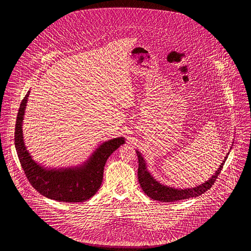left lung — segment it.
I'll use <instances>...</instances> for the list:
<instances>
[{
  "mask_svg": "<svg viewBox=\"0 0 251 251\" xmlns=\"http://www.w3.org/2000/svg\"><path fill=\"white\" fill-rule=\"evenodd\" d=\"M136 153L138 157V172H137L138 180H139L140 186L143 189L144 193L154 201H162V202H173L177 201L199 197L207 190H209L215 183L218 175L220 174L229 152L226 155L224 161L219 166L218 169L215 171V175H213L210 179L201 183V185H198L192 188H186V189H180V188L176 189L167 185H163L160 182H158L148 171L145 160L141 155V153L138 151H136Z\"/></svg>",
  "mask_w": 251,
  "mask_h": 251,
  "instance_id": "8db88e82",
  "label": "left lung"
}]
</instances>
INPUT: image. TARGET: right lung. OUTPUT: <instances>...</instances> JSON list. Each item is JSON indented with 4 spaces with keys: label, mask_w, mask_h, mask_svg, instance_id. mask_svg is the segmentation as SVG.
<instances>
[{
    "label": "right lung",
    "mask_w": 251,
    "mask_h": 251,
    "mask_svg": "<svg viewBox=\"0 0 251 251\" xmlns=\"http://www.w3.org/2000/svg\"><path fill=\"white\" fill-rule=\"evenodd\" d=\"M30 91L21 102L16 120L15 147L24 173L36 191L50 200L63 202H83L100 189L103 169L109 156L122 144L118 137L101 144L83 166L61 169H47L39 166L26 150L23 135V120Z\"/></svg>",
    "instance_id": "1"
}]
</instances>
